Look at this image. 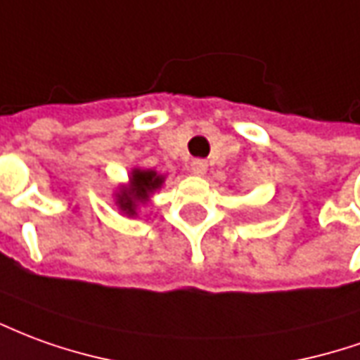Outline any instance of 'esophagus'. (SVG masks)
Listing matches in <instances>:
<instances>
[{
  "label": "esophagus",
  "mask_w": 360,
  "mask_h": 360,
  "mask_svg": "<svg viewBox=\"0 0 360 360\" xmlns=\"http://www.w3.org/2000/svg\"><path fill=\"white\" fill-rule=\"evenodd\" d=\"M206 169H208V165H206V162H202V160H195V162H191V172H193V175L202 177V175L206 173Z\"/></svg>",
  "instance_id": "1"
}]
</instances>
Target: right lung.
I'll return each instance as SVG.
<instances>
[{
	"label": "right lung",
	"mask_w": 360,
	"mask_h": 360,
	"mask_svg": "<svg viewBox=\"0 0 360 360\" xmlns=\"http://www.w3.org/2000/svg\"><path fill=\"white\" fill-rule=\"evenodd\" d=\"M165 183V175L155 169H142L132 167L128 175V185H120L115 193V205L127 216H138V208L150 202L152 195H155Z\"/></svg>",
	"instance_id": "obj_1"
}]
</instances>
